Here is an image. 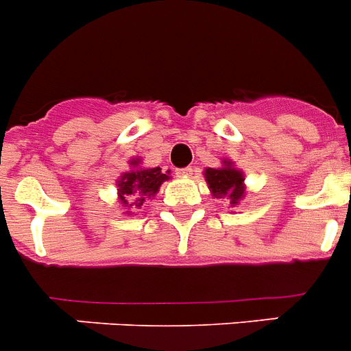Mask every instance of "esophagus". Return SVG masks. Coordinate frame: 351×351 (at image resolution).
<instances>
[{"label":"esophagus","instance_id":"esophagus-1","mask_svg":"<svg viewBox=\"0 0 351 351\" xmlns=\"http://www.w3.org/2000/svg\"><path fill=\"white\" fill-rule=\"evenodd\" d=\"M192 173H193V169L190 168V166H186V168L176 169V175H178V176H192Z\"/></svg>","mask_w":351,"mask_h":351}]
</instances>
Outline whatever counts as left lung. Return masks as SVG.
Wrapping results in <instances>:
<instances>
[{"mask_svg": "<svg viewBox=\"0 0 351 351\" xmlns=\"http://www.w3.org/2000/svg\"><path fill=\"white\" fill-rule=\"evenodd\" d=\"M210 193L216 199L224 200L228 206L237 207L245 197L243 173L237 169L231 161H223V168H207L204 171Z\"/></svg>", "mask_w": 351, "mask_h": 351, "instance_id": "left-lung-1", "label": "left lung"}]
</instances>
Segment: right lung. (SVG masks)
I'll return each instance as SVG.
<instances>
[{
	"instance_id": "right-lung-1",
	"label": "right lung",
	"mask_w": 351,
	"mask_h": 351,
	"mask_svg": "<svg viewBox=\"0 0 351 351\" xmlns=\"http://www.w3.org/2000/svg\"><path fill=\"white\" fill-rule=\"evenodd\" d=\"M130 166V171L123 173L117 182L118 200L123 209H128L127 213L141 209L145 199L154 197L159 192L162 182L169 180V171L162 173L161 168H141L138 158L132 159Z\"/></svg>"
}]
</instances>
